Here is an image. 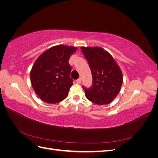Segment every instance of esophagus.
Returning <instances> with one entry per match:
<instances>
[{
  "label": "esophagus",
  "mask_w": 158,
  "mask_h": 158,
  "mask_svg": "<svg viewBox=\"0 0 158 158\" xmlns=\"http://www.w3.org/2000/svg\"><path fill=\"white\" fill-rule=\"evenodd\" d=\"M81 81H82V79H81L80 78H79L78 80H76V83L80 84V83H81Z\"/></svg>",
  "instance_id": "34e87169"
}]
</instances>
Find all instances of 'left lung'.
<instances>
[{
  "label": "left lung",
  "instance_id": "1",
  "mask_svg": "<svg viewBox=\"0 0 158 158\" xmlns=\"http://www.w3.org/2000/svg\"><path fill=\"white\" fill-rule=\"evenodd\" d=\"M88 60L93 78L92 87L85 88V97L98 105L111 103L120 92L123 74L118 65L109 52L99 47H81Z\"/></svg>",
  "mask_w": 158,
  "mask_h": 158
}]
</instances>
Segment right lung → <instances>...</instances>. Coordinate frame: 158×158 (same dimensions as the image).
<instances>
[{
    "instance_id": "right-lung-1",
    "label": "right lung",
    "mask_w": 158,
    "mask_h": 158,
    "mask_svg": "<svg viewBox=\"0 0 158 158\" xmlns=\"http://www.w3.org/2000/svg\"><path fill=\"white\" fill-rule=\"evenodd\" d=\"M77 48L63 45L51 47L38 57L30 72L31 85L41 100L56 103L68 96L73 80L70 56Z\"/></svg>"
}]
</instances>
